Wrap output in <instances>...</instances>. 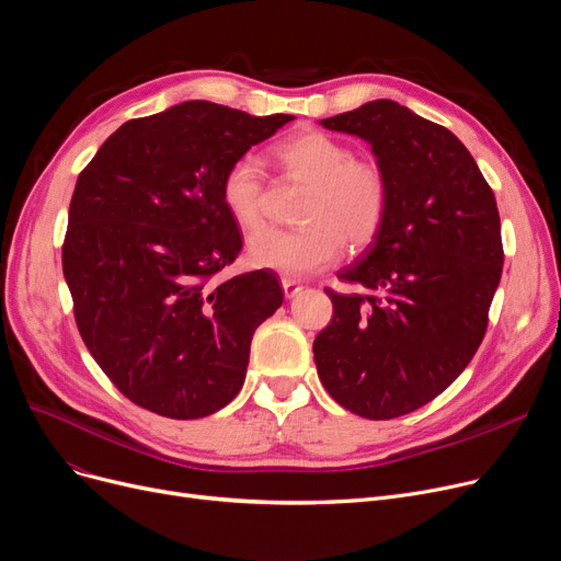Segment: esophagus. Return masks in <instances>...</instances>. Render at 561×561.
I'll return each instance as SVG.
<instances>
[{
	"label": "esophagus",
	"instance_id": "34e87169",
	"mask_svg": "<svg viewBox=\"0 0 561 561\" xmlns=\"http://www.w3.org/2000/svg\"><path fill=\"white\" fill-rule=\"evenodd\" d=\"M282 288H284V296L288 298V300H293L298 296V293H302V284L300 282H296V279H290V277H284L282 279Z\"/></svg>",
	"mask_w": 561,
	"mask_h": 561
}]
</instances>
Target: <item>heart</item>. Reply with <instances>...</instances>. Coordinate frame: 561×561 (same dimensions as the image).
<instances>
[{
	"mask_svg": "<svg viewBox=\"0 0 561 561\" xmlns=\"http://www.w3.org/2000/svg\"><path fill=\"white\" fill-rule=\"evenodd\" d=\"M271 154L288 176L311 186L300 214L307 227L252 236L248 259L254 268L305 277L330 268L343 243L364 250L377 239L389 211V182L377 161L357 159L347 142L313 129L277 142ZM220 197L243 231L263 225V174L254 161L239 159L225 170Z\"/></svg>",
	"mask_w": 561,
	"mask_h": 561,
	"instance_id": "heart-1",
	"label": "heart"
}]
</instances>
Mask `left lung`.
<instances>
[{
    "mask_svg": "<svg viewBox=\"0 0 561 561\" xmlns=\"http://www.w3.org/2000/svg\"><path fill=\"white\" fill-rule=\"evenodd\" d=\"M320 125L370 142L389 211L368 250L325 288L330 325L313 341L318 377L352 414L389 421L444 393L478 352L503 275L491 186L446 127L375 100Z\"/></svg>",
    "mask_w": 561,
    "mask_h": 561,
    "instance_id": "left-lung-1",
    "label": "left lung"
}]
</instances>
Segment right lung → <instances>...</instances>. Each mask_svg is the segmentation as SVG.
Masks as SVG:
<instances>
[{
    "label": "right lung",
    "instance_id": "obj_1",
    "mask_svg": "<svg viewBox=\"0 0 561 561\" xmlns=\"http://www.w3.org/2000/svg\"><path fill=\"white\" fill-rule=\"evenodd\" d=\"M290 121L193 100L125 123L81 170L64 275L88 352L134 404L193 421L241 391L284 293L268 271L218 279L243 248L220 182Z\"/></svg>",
    "mask_w": 561,
    "mask_h": 561
}]
</instances>
